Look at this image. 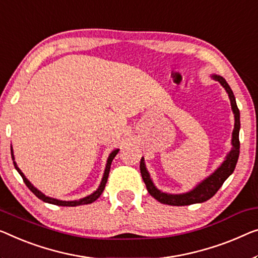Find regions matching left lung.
<instances>
[{
  "mask_svg": "<svg viewBox=\"0 0 258 258\" xmlns=\"http://www.w3.org/2000/svg\"><path fill=\"white\" fill-rule=\"evenodd\" d=\"M211 78L213 80L218 81L222 87L225 88L226 92L228 94L230 106H232V111L234 113V130L232 133V149H230L227 156L225 157L224 162L219 166L215 170L207 176L205 179H203L202 182H199L194 189L184 192V194H168V192L161 191L157 189L154 184L153 179L149 175V172L146 168L145 159L141 157L140 161V172L142 176V179L146 184V187L149 192V195L153 198H155L157 202L166 204V205L171 206H185L191 205V204H198L204 203L209 201L210 198H212L213 196L217 194V191L220 189L222 184L226 179H227L230 175L233 174L234 169L236 167L237 160H239V154H240V140H239V133H240V111L237 109L235 96H234L232 89L228 86V83L226 82V80L220 75L213 74L211 75Z\"/></svg>",
  "mask_w": 258,
  "mask_h": 258,
  "instance_id": "1",
  "label": "left lung"
}]
</instances>
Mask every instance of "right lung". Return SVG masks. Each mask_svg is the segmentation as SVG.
<instances>
[{"mask_svg":"<svg viewBox=\"0 0 258 258\" xmlns=\"http://www.w3.org/2000/svg\"><path fill=\"white\" fill-rule=\"evenodd\" d=\"M119 152V149H114L110 153L109 157H107V161H106V166H105V170H104V174H103V177L101 180V184H99V186L97 187V190L92 192L91 195L87 196V197L84 198H81L79 201H60V199H56V198H52V197H48V196L44 195L43 192L40 190H38L37 187L33 186V184L30 182V180L25 177V175L23 174L21 169L18 168L16 161H15V156H14V151H13V146H11V157H13V161H14V166L15 169L18 171V174L22 176L23 180H24V183L26 184V186L29 187V189L33 192L34 195L37 196L38 198L41 199V201L45 202V203H48V204H53V205H57V206H79V205H87V204H91L94 203L96 199H98L99 196L102 195V192L104 191L105 189V184L107 182V177H109V172H110V168H111V163H112V161L114 159V156L117 155Z\"/></svg>","mask_w":258,"mask_h":258,"instance_id":"right-lung-1","label":"right lung"}]
</instances>
